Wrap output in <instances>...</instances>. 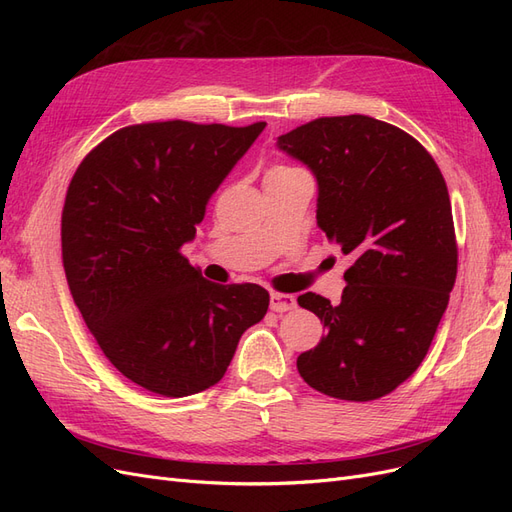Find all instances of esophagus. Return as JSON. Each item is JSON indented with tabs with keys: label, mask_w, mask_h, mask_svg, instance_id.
<instances>
[{
	"label": "esophagus",
	"mask_w": 512,
	"mask_h": 512,
	"mask_svg": "<svg viewBox=\"0 0 512 512\" xmlns=\"http://www.w3.org/2000/svg\"><path fill=\"white\" fill-rule=\"evenodd\" d=\"M271 309L277 314H284L290 312V309L297 307V299L292 297V294H280V292H273L271 294Z\"/></svg>",
	"instance_id": "esophagus-1"
}]
</instances>
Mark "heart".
Returning a JSON list of instances; mask_svg holds the SVG:
<instances>
[{"instance_id": "heart-1", "label": "heart", "mask_w": 512, "mask_h": 512, "mask_svg": "<svg viewBox=\"0 0 512 512\" xmlns=\"http://www.w3.org/2000/svg\"><path fill=\"white\" fill-rule=\"evenodd\" d=\"M277 168H284V166H277ZM277 168H273V170H277Z\"/></svg>"}]
</instances>
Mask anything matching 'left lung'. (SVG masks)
Returning a JSON list of instances; mask_svg holds the SVG:
<instances>
[{"mask_svg": "<svg viewBox=\"0 0 512 512\" xmlns=\"http://www.w3.org/2000/svg\"><path fill=\"white\" fill-rule=\"evenodd\" d=\"M318 181L316 220L354 258L342 301L299 305L327 329L297 369L312 389L346 401L389 395L436 335L457 277L451 198L427 149L367 115L320 117L277 138Z\"/></svg>", "mask_w": 512, "mask_h": 512, "instance_id": "left-lung-1", "label": "left lung"}]
</instances>
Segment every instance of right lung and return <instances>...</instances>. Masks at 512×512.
<instances>
[{
	"mask_svg": "<svg viewBox=\"0 0 512 512\" xmlns=\"http://www.w3.org/2000/svg\"><path fill=\"white\" fill-rule=\"evenodd\" d=\"M265 126L138 123L91 149L70 181L61 256L72 299L106 359L151 393L218 384L267 314L265 288L207 282L181 254Z\"/></svg>",
	"mask_w": 512,
	"mask_h": 512,
	"instance_id": "add662e5",
	"label": "right lung"
}]
</instances>
